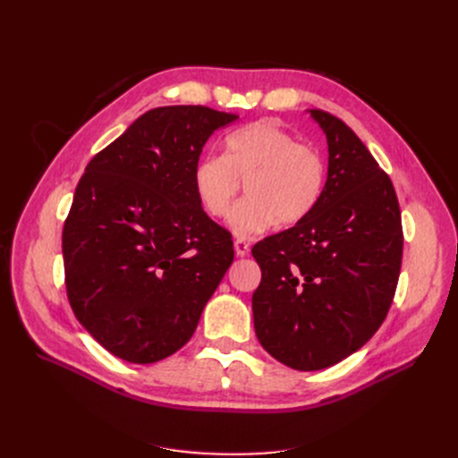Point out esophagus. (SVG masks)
<instances>
[{"label":"esophagus","instance_id":"34e87169","mask_svg":"<svg viewBox=\"0 0 458 458\" xmlns=\"http://www.w3.org/2000/svg\"><path fill=\"white\" fill-rule=\"evenodd\" d=\"M234 252H237L239 258H244V256H248V252H250V244H248L246 241L237 239L234 241Z\"/></svg>","mask_w":458,"mask_h":458}]
</instances>
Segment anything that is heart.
<instances>
[{"instance_id":"b5f03b06","label":"heart","mask_w":458,"mask_h":458,"mask_svg":"<svg viewBox=\"0 0 458 458\" xmlns=\"http://www.w3.org/2000/svg\"><path fill=\"white\" fill-rule=\"evenodd\" d=\"M239 179H248V199L231 212L229 227L239 239H252L279 221L296 225L315 212L327 185V162L276 122L258 120L225 137L224 155L195 162L192 187L202 210L227 217Z\"/></svg>"}]
</instances>
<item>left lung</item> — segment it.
<instances>
[{"label":"left lung","instance_id":"8db88e82","mask_svg":"<svg viewBox=\"0 0 458 458\" xmlns=\"http://www.w3.org/2000/svg\"><path fill=\"white\" fill-rule=\"evenodd\" d=\"M310 114L328 143L323 199L301 224L252 248L261 269L256 336L296 370H321L363 348L392 306L403 258L392 179L340 118Z\"/></svg>","mask_w":458,"mask_h":458}]
</instances>
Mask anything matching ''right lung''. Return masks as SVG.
Wrapping results in <instances>:
<instances>
[{"mask_svg":"<svg viewBox=\"0 0 458 458\" xmlns=\"http://www.w3.org/2000/svg\"><path fill=\"white\" fill-rule=\"evenodd\" d=\"M237 118L152 108L86 165L63 229L66 294L81 327L123 361L183 348L233 263L231 233L202 210L192 168Z\"/></svg>","mask_w":458,"mask_h":458,"instance_id":"1","label":"right lung"}]
</instances>
